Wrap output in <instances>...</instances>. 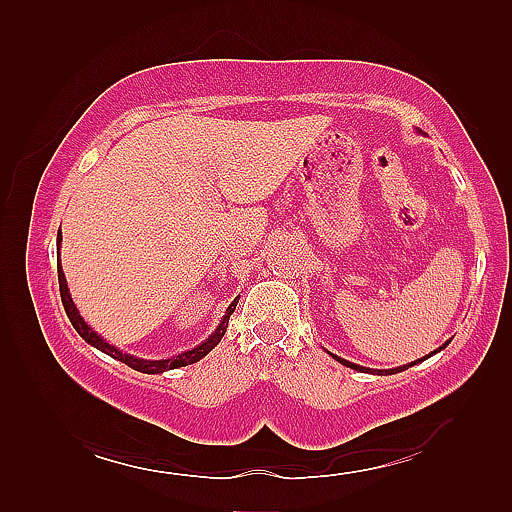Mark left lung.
I'll list each match as a JSON object with an SVG mask.
<instances>
[{
	"instance_id": "left-lung-1",
	"label": "left lung",
	"mask_w": 512,
	"mask_h": 512,
	"mask_svg": "<svg viewBox=\"0 0 512 512\" xmlns=\"http://www.w3.org/2000/svg\"><path fill=\"white\" fill-rule=\"evenodd\" d=\"M442 347H447V343H444ZM442 347H440V350H442ZM438 352V350H436ZM436 352H431V354H436ZM429 354V356H431ZM334 356V354H332ZM429 356H424V358H429ZM336 358V361H339V363H343L345 367H352V369H358V372H372V369H367V367H361V365H354V363H350V361H345V358H339V356H334ZM424 358H420V361H424ZM418 361H413V363H409V365H402V367H396V369H385V372H378L380 376H387V374H398V372H402V369H409L411 365H416Z\"/></svg>"
}]
</instances>
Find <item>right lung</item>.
Masks as SVG:
<instances>
[{"instance_id":"obj_1","label":"right lung","mask_w":512,"mask_h":512,"mask_svg":"<svg viewBox=\"0 0 512 512\" xmlns=\"http://www.w3.org/2000/svg\"><path fill=\"white\" fill-rule=\"evenodd\" d=\"M57 239L61 242V231H59V237H57ZM57 268H59V292H61V301H63L65 314H68L70 323L74 325V330L79 332V334L83 336V339L88 341L90 345H94L96 350L110 354L112 358H116V361H121V363L129 365L132 369H136V372H143V374H160V372H167V369H176V367H184V365H191V363H195V361H200L202 356L209 354V352L213 350V347L222 341V336H224V332H226V328H228V319H231V314L235 312V306H237V301H239V297H237V299L231 303V306H228L222 323L217 325V330L211 334V339H206L202 345L193 347V350L184 352V354H178V356H173V358H165V361H143V358L123 354L121 350H116L114 345L105 343V341L101 339V336L96 334V332L90 328V325L81 319L79 310H76V306L72 303V297H70V292H68V284H65V277H63V270H61V264H59V262H57Z\"/></svg>"}]
</instances>
